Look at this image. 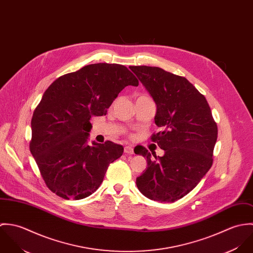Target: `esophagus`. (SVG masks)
<instances>
[{
  "instance_id": "esophagus-1",
  "label": "esophagus",
  "mask_w": 253,
  "mask_h": 253,
  "mask_svg": "<svg viewBox=\"0 0 253 253\" xmlns=\"http://www.w3.org/2000/svg\"><path fill=\"white\" fill-rule=\"evenodd\" d=\"M125 153L126 154H129V155H132L133 154V148L131 146H126L125 149H124Z\"/></svg>"
}]
</instances>
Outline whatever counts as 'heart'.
<instances>
[{
	"label": "heart",
	"instance_id": "1",
	"mask_svg": "<svg viewBox=\"0 0 253 253\" xmlns=\"http://www.w3.org/2000/svg\"><path fill=\"white\" fill-rule=\"evenodd\" d=\"M141 96H148V95H141Z\"/></svg>",
	"mask_w": 253,
	"mask_h": 253
}]
</instances>
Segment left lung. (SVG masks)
Returning <instances> with one entry per match:
<instances>
[{
    "instance_id": "left-lung-1",
    "label": "left lung",
    "mask_w": 253,
    "mask_h": 253,
    "mask_svg": "<svg viewBox=\"0 0 253 253\" xmlns=\"http://www.w3.org/2000/svg\"><path fill=\"white\" fill-rule=\"evenodd\" d=\"M129 68L157 104L155 124L160 131L151 140L165 150L159 157L143 146L134 149L147 159L136 185L153 201L173 203L190 193L211 168L216 123L206 97L186 78L159 67Z\"/></svg>"
}]
</instances>
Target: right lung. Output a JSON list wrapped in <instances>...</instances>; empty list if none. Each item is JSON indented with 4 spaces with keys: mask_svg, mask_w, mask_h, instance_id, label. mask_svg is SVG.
I'll use <instances>...</instances> for the list:
<instances>
[{
    "mask_svg": "<svg viewBox=\"0 0 253 253\" xmlns=\"http://www.w3.org/2000/svg\"><path fill=\"white\" fill-rule=\"evenodd\" d=\"M136 77L121 64L95 63L56 79L31 121L32 153L46 187L65 200L95 192L110 164L124 152L111 141L87 144L92 116H105L118 94Z\"/></svg>",
    "mask_w": 253,
    "mask_h": 253,
    "instance_id": "obj_1",
    "label": "right lung"
}]
</instances>
